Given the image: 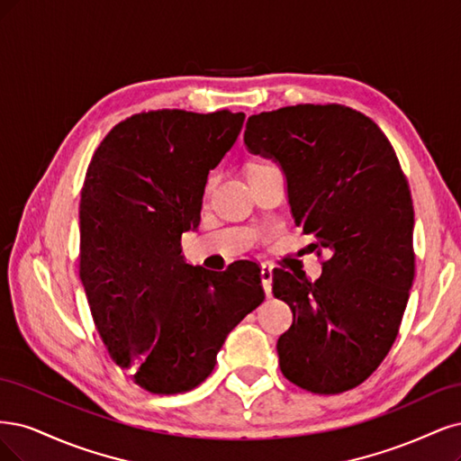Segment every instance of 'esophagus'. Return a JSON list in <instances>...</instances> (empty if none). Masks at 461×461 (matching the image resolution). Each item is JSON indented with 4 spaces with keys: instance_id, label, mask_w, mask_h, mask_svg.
Here are the masks:
<instances>
[{
    "instance_id": "obj_1",
    "label": "esophagus",
    "mask_w": 461,
    "mask_h": 461,
    "mask_svg": "<svg viewBox=\"0 0 461 461\" xmlns=\"http://www.w3.org/2000/svg\"><path fill=\"white\" fill-rule=\"evenodd\" d=\"M274 272V264L272 262H262L260 264V279H262V287L266 294L272 293V274Z\"/></svg>"
}]
</instances>
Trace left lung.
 <instances>
[{
  "instance_id": "left-lung-1",
  "label": "left lung",
  "mask_w": 461,
  "mask_h": 461,
  "mask_svg": "<svg viewBox=\"0 0 461 461\" xmlns=\"http://www.w3.org/2000/svg\"><path fill=\"white\" fill-rule=\"evenodd\" d=\"M243 140L284 172L294 224L316 240L308 247L330 252L316 281L272 272L293 312L277 339L281 374L316 394L354 389L391 350L413 281V206L393 145L343 105L252 114Z\"/></svg>"
}]
</instances>
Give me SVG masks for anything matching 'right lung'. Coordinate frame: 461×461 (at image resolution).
Returning <instances> with one entry per match:
<instances>
[{
  "mask_svg": "<svg viewBox=\"0 0 461 461\" xmlns=\"http://www.w3.org/2000/svg\"><path fill=\"white\" fill-rule=\"evenodd\" d=\"M245 114L177 109L126 118L101 141L80 199V279L113 362L141 389L177 394L212 374L228 333L255 310L260 268L191 266L206 180Z\"/></svg>",
  "mask_w": 461,
  "mask_h": 461,
  "instance_id": "right-lung-1",
  "label": "right lung"
}]
</instances>
